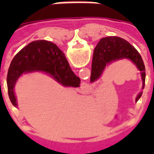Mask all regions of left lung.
<instances>
[{"label": "left lung", "instance_id": "obj_1", "mask_svg": "<svg viewBox=\"0 0 154 154\" xmlns=\"http://www.w3.org/2000/svg\"><path fill=\"white\" fill-rule=\"evenodd\" d=\"M128 58L132 61L138 67L142 75L143 89L145 83V67L141 55L128 41L119 37L112 36L101 38L95 48L91 64V82H93L100 77L106 65L113 61ZM142 96V92L136 98L138 101Z\"/></svg>", "mask_w": 154, "mask_h": 154}]
</instances>
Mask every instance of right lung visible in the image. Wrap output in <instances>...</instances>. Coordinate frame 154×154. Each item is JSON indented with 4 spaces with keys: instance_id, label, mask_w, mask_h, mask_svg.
<instances>
[{
    "instance_id": "right-lung-1",
    "label": "right lung",
    "mask_w": 154,
    "mask_h": 154,
    "mask_svg": "<svg viewBox=\"0 0 154 154\" xmlns=\"http://www.w3.org/2000/svg\"><path fill=\"white\" fill-rule=\"evenodd\" d=\"M43 71L65 87H77L80 78L71 69L64 54L57 45L47 40L31 42L19 52L12 60L7 74V88L10 100L17 106L14 87L21 74Z\"/></svg>"
}]
</instances>
